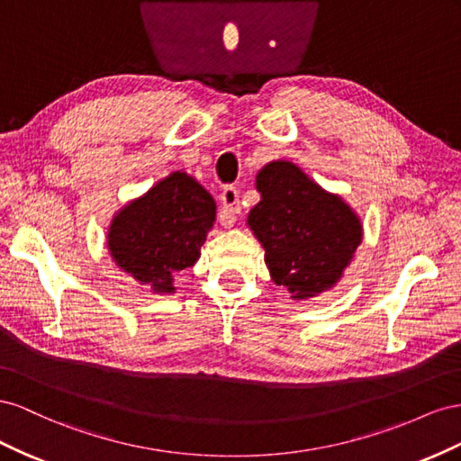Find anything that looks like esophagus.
I'll list each match as a JSON object with an SVG mask.
<instances>
[{
	"mask_svg": "<svg viewBox=\"0 0 461 461\" xmlns=\"http://www.w3.org/2000/svg\"><path fill=\"white\" fill-rule=\"evenodd\" d=\"M220 199H221V204H223V214L220 216L221 226L231 228L233 223H235V214H240V210H241V206H240V191L235 189L233 185H226V187L221 189Z\"/></svg>",
	"mask_w": 461,
	"mask_h": 461,
	"instance_id": "34e87169",
	"label": "esophagus"
}]
</instances>
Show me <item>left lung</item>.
Returning <instances> with one entry per match:
<instances>
[{"label":"left lung","mask_w":461,"mask_h":461,"mask_svg":"<svg viewBox=\"0 0 461 461\" xmlns=\"http://www.w3.org/2000/svg\"><path fill=\"white\" fill-rule=\"evenodd\" d=\"M257 189L260 203L247 221L265 247L272 280L294 299L330 289L363 240L357 214L285 160L262 167Z\"/></svg>","instance_id":"1"}]
</instances>
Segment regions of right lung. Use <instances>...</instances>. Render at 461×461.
Listing matches in <instances>:
<instances>
[{"instance_id": "1", "label": "right lung", "mask_w": 461, "mask_h": 461, "mask_svg": "<svg viewBox=\"0 0 461 461\" xmlns=\"http://www.w3.org/2000/svg\"><path fill=\"white\" fill-rule=\"evenodd\" d=\"M214 220L210 193L174 172L117 212L108 233L112 258L154 294H174V276L199 260Z\"/></svg>"}]
</instances>
